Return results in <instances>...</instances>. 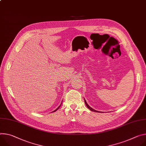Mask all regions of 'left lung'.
Masks as SVG:
<instances>
[{
	"label": "left lung",
	"mask_w": 146,
	"mask_h": 146,
	"mask_svg": "<svg viewBox=\"0 0 146 146\" xmlns=\"http://www.w3.org/2000/svg\"><path fill=\"white\" fill-rule=\"evenodd\" d=\"M84 101H85V104H86V106H87V107H88V108L90 110H91V111H94V112H99V111H96V110H93V109H92L91 107H90V106L88 105V104L87 103V102H86V101L85 100V99H84Z\"/></svg>",
	"instance_id": "obj_1"
}]
</instances>
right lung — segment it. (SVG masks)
I'll return each instance as SVG.
<instances>
[{"mask_svg":"<svg viewBox=\"0 0 146 146\" xmlns=\"http://www.w3.org/2000/svg\"><path fill=\"white\" fill-rule=\"evenodd\" d=\"M60 106H59V107H58V108H57V109H56V110H55V111H53V112H55V111H57V110H58V109H59V107H60Z\"/></svg>","mask_w":146,"mask_h":146,"instance_id":"add662e5","label":"right lung"}]
</instances>
